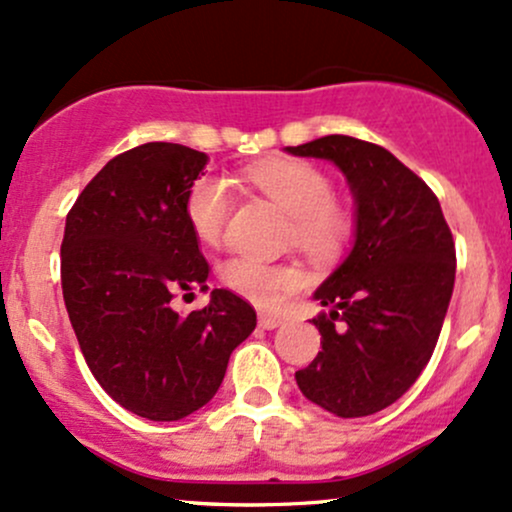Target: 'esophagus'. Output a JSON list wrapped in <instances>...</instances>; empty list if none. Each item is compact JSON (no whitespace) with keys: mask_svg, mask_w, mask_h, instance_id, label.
I'll return each mask as SVG.
<instances>
[{"mask_svg":"<svg viewBox=\"0 0 512 512\" xmlns=\"http://www.w3.org/2000/svg\"><path fill=\"white\" fill-rule=\"evenodd\" d=\"M284 323L282 316H272V313H260V328L274 330Z\"/></svg>","mask_w":512,"mask_h":512,"instance_id":"1","label":"esophagus"}]
</instances>
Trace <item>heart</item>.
<instances>
[{
  "label": "heart",
  "instance_id": "b5f03b06",
  "mask_svg": "<svg viewBox=\"0 0 512 512\" xmlns=\"http://www.w3.org/2000/svg\"><path fill=\"white\" fill-rule=\"evenodd\" d=\"M247 182L294 216L296 243L316 260H330L352 235V218L333 199L328 174L303 160H267L247 170ZM230 211L228 187L216 177H201L189 189L184 216L196 240L218 245ZM221 282L255 306L274 308L303 282L294 265H269L252 257H233L221 267Z\"/></svg>",
  "mask_w": 512,
  "mask_h": 512
}]
</instances>
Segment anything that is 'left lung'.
I'll return each mask as SVG.
<instances>
[{
	"label": "left lung",
	"instance_id": "1",
	"mask_svg": "<svg viewBox=\"0 0 512 512\" xmlns=\"http://www.w3.org/2000/svg\"><path fill=\"white\" fill-rule=\"evenodd\" d=\"M330 160L355 199V243L313 291L325 311L303 396L340 418L384 411L430 362L454 289V240L428 184L381 145L325 136L284 148Z\"/></svg>",
	"mask_w": 512,
	"mask_h": 512
}]
</instances>
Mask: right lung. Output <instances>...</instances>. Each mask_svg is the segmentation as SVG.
<instances>
[{
  "label": "right lung",
  "mask_w": 512,
  "mask_h": 512,
  "mask_svg": "<svg viewBox=\"0 0 512 512\" xmlns=\"http://www.w3.org/2000/svg\"><path fill=\"white\" fill-rule=\"evenodd\" d=\"M206 165L209 155L177 143L116 155L77 196L60 247L87 367L119 406L157 423L206 406L257 325L255 308L228 289H213L201 311L172 308L179 291L209 289V262L184 216Z\"/></svg>",
  "instance_id": "1"
}]
</instances>
